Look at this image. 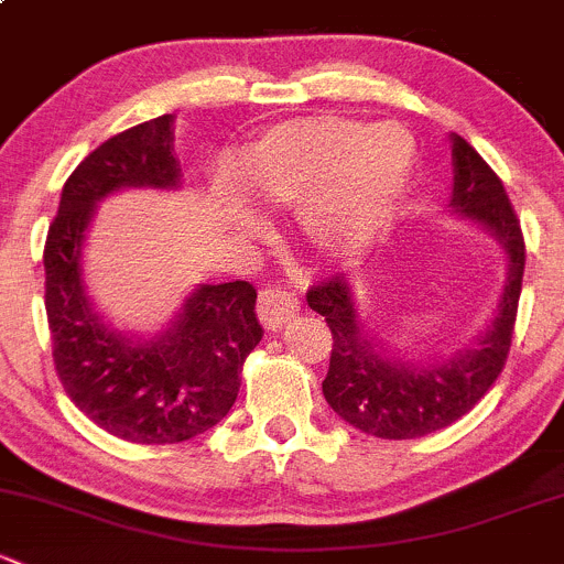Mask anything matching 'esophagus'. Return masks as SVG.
<instances>
[{"label":"esophagus","instance_id":"obj_1","mask_svg":"<svg viewBox=\"0 0 564 564\" xmlns=\"http://www.w3.org/2000/svg\"><path fill=\"white\" fill-rule=\"evenodd\" d=\"M257 313H259V322H262L267 329H281L286 327L292 318H297L300 300L297 294L286 292V289L267 286L259 292Z\"/></svg>","mask_w":564,"mask_h":564}]
</instances>
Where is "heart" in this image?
Wrapping results in <instances>:
<instances>
[{
    "label": "heart",
    "mask_w": 564,
    "mask_h": 564,
    "mask_svg": "<svg viewBox=\"0 0 564 564\" xmlns=\"http://www.w3.org/2000/svg\"><path fill=\"white\" fill-rule=\"evenodd\" d=\"M416 173V140L400 123H365L340 116L294 118L248 142L235 177L253 197L297 207L307 246L332 259L357 257L391 227ZM235 183L221 199L237 224L257 213Z\"/></svg>",
    "instance_id": "obj_1"
}]
</instances>
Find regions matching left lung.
<instances>
[{"label":"left lung","mask_w":564,"mask_h":564,"mask_svg":"<svg viewBox=\"0 0 564 564\" xmlns=\"http://www.w3.org/2000/svg\"><path fill=\"white\" fill-rule=\"evenodd\" d=\"M452 210L481 224L508 257L495 322L473 346L432 365L387 357L361 327L346 278L335 275L307 292V305L332 329L329 372L322 383L329 408L343 422L383 441H411L452 426L491 389L511 351L527 262L521 224L500 177L459 134H452Z\"/></svg>","instance_id":"obj_1"}]
</instances>
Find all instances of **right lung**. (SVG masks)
Returning <instances> with one entry per match:
<instances>
[{
	"instance_id": "add662e5",
	"label": "right lung",
	"mask_w": 564,
	"mask_h": 564,
	"mask_svg": "<svg viewBox=\"0 0 564 564\" xmlns=\"http://www.w3.org/2000/svg\"><path fill=\"white\" fill-rule=\"evenodd\" d=\"M142 186H181L173 116L105 140L67 177L43 253L45 311L53 365L69 400L121 441L164 446L192 441L227 416L262 327L248 281L197 286L151 340L105 324L83 286V240L97 203L118 188Z\"/></svg>"
}]
</instances>
